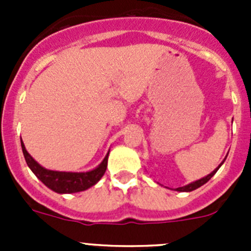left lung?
<instances>
[{"label": "left lung", "mask_w": 251, "mask_h": 251, "mask_svg": "<svg viewBox=\"0 0 251 251\" xmlns=\"http://www.w3.org/2000/svg\"><path fill=\"white\" fill-rule=\"evenodd\" d=\"M223 163H224V161L221 162V165H223ZM221 165H220V166H221ZM220 166H219V167H217L216 170H215V171H212L211 174H210V175H207V176H206V177H203V178L199 179V181H195V182L190 183V185H186V186H183V187H177L176 190H177V191H181V192H190V191H194V190H196V188L201 187V186H202V185H205V183L207 182L208 179L211 178V177L214 176L215 174H216V171L219 170V168H220Z\"/></svg>", "instance_id": "left-lung-1"}]
</instances>
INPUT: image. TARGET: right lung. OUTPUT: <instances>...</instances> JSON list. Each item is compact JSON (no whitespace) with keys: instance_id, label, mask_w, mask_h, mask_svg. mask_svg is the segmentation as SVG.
<instances>
[{"instance_id":"right-lung-1","label":"right lung","mask_w":251,"mask_h":251,"mask_svg":"<svg viewBox=\"0 0 251 251\" xmlns=\"http://www.w3.org/2000/svg\"><path fill=\"white\" fill-rule=\"evenodd\" d=\"M21 147L26 163L31 168V171L36 175L37 178L44 185L48 186L49 188H51L52 191L57 192V194H74V192L84 191V190H88L89 187L94 186L105 174L108 156H109V153H106L105 158L103 159L100 165L95 170L89 171V172H59V171H50L41 167L28 154L22 141Z\"/></svg>"}]
</instances>
